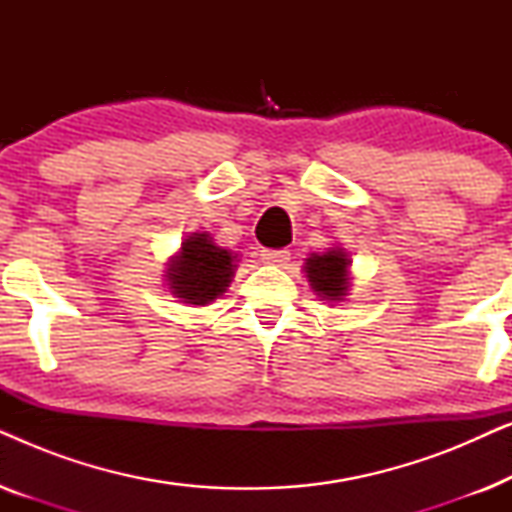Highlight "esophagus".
<instances>
[{"label": "esophagus", "instance_id": "1", "mask_svg": "<svg viewBox=\"0 0 512 512\" xmlns=\"http://www.w3.org/2000/svg\"><path fill=\"white\" fill-rule=\"evenodd\" d=\"M261 258H263V263L279 265V268H284V265L291 261V251L289 249H263Z\"/></svg>", "mask_w": 512, "mask_h": 512}]
</instances>
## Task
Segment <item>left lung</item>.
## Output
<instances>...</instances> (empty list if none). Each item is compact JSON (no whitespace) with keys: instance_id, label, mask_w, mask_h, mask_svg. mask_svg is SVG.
<instances>
[{"instance_id":"left-lung-1","label":"left lung","mask_w":512,"mask_h":512,"mask_svg":"<svg viewBox=\"0 0 512 512\" xmlns=\"http://www.w3.org/2000/svg\"><path fill=\"white\" fill-rule=\"evenodd\" d=\"M347 256L345 251L333 249L326 254H312L305 263L307 279L319 296L328 300H340L347 291Z\"/></svg>"}]
</instances>
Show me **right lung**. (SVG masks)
Listing matches in <instances>:
<instances>
[{
    "label": "right lung",
    "instance_id": "obj_1",
    "mask_svg": "<svg viewBox=\"0 0 512 512\" xmlns=\"http://www.w3.org/2000/svg\"><path fill=\"white\" fill-rule=\"evenodd\" d=\"M233 270L228 249L216 247L207 233H195L181 244V254L172 261L167 279L184 303L207 305L226 291Z\"/></svg>",
    "mask_w": 512,
    "mask_h": 512
}]
</instances>
